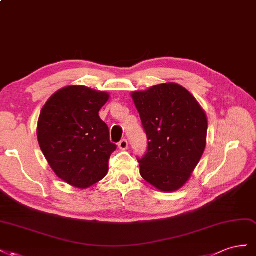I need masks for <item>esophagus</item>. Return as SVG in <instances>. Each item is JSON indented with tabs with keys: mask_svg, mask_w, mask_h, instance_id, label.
Segmentation results:
<instances>
[{
	"mask_svg": "<svg viewBox=\"0 0 256 256\" xmlns=\"http://www.w3.org/2000/svg\"><path fill=\"white\" fill-rule=\"evenodd\" d=\"M118 146H119V148H120L121 150H126L128 147V140H122L118 144Z\"/></svg>",
	"mask_w": 256,
	"mask_h": 256,
	"instance_id": "34e87169",
	"label": "esophagus"
}]
</instances>
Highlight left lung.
<instances>
[{"label": "left lung", "mask_w": 256, "mask_h": 256, "mask_svg": "<svg viewBox=\"0 0 256 256\" xmlns=\"http://www.w3.org/2000/svg\"><path fill=\"white\" fill-rule=\"evenodd\" d=\"M132 96L148 140L144 156L137 158L142 177L160 191H176L191 177L205 150L206 114L177 84L151 86Z\"/></svg>", "instance_id": "obj_1"}]
</instances>
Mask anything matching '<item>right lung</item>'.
<instances>
[{"label":"right lung","instance_id":"add662e5","mask_svg":"<svg viewBox=\"0 0 256 256\" xmlns=\"http://www.w3.org/2000/svg\"><path fill=\"white\" fill-rule=\"evenodd\" d=\"M108 98L105 92L70 86L56 92L42 109L40 147L56 176L72 186L89 188L108 172L116 146L98 116Z\"/></svg>","mask_w":256,"mask_h":256}]
</instances>
